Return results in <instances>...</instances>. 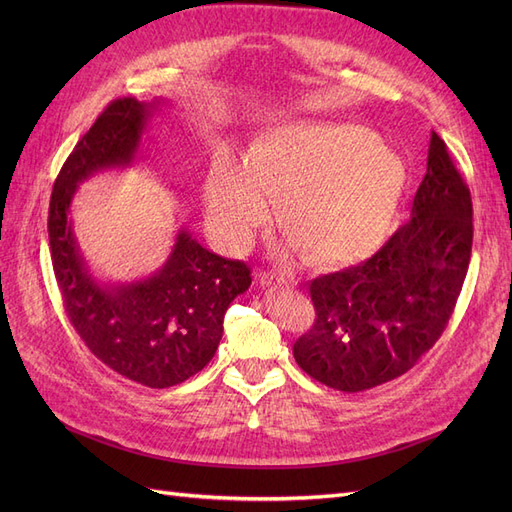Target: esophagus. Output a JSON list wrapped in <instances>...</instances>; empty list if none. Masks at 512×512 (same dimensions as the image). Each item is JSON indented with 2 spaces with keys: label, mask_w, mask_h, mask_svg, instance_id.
Wrapping results in <instances>:
<instances>
[{
  "label": "esophagus",
  "mask_w": 512,
  "mask_h": 512,
  "mask_svg": "<svg viewBox=\"0 0 512 512\" xmlns=\"http://www.w3.org/2000/svg\"><path fill=\"white\" fill-rule=\"evenodd\" d=\"M258 280H260V284L262 286H290L292 284V280L288 275H275V273H269V271H262L260 275H258Z\"/></svg>",
  "instance_id": "obj_1"
}]
</instances>
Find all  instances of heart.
I'll return each instance as SVG.
<instances>
[{"label":"heart","mask_w":512,"mask_h":512,"mask_svg":"<svg viewBox=\"0 0 512 512\" xmlns=\"http://www.w3.org/2000/svg\"><path fill=\"white\" fill-rule=\"evenodd\" d=\"M406 166L399 153L356 123L290 121L262 134L245 162H211L207 224L226 247L250 243L280 198V220L320 267L374 254L393 226Z\"/></svg>","instance_id":"1"}]
</instances>
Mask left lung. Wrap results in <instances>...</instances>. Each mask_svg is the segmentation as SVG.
Returning a JSON list of instances; mask_svg holds the SVG:
<instances>
[{
  "label": "left lung",
  "mask_w": 512,
  "mask_h": 512,
  "mask_svg": "<svg viewBox=\"0 0 512 512\" xmlns=\"http://www.w3.org/2000/svg\"><path fill=\"white\" fill-rule=\"evenodd\" d=\"M472 232L468 185L442 138L431 132L410 222L361 265L309 284L316 320L292 346L299 367L344 393L406 374L453 314L470 265Z\"/></svg>",
  "instance_id": "obj_1"
}]
</instances>
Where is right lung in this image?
Returning <instances> with one entry per match:
<instances>
[{
	"instance_id": "add662e5",
	"label": "right lung",
	"mask_w": 512,
	"mask_h": 512,
	"mask_svg": "<svg viewBox=\"0 0 512 512\" xmlns=\"http://www.w3.org/2000/svg\"><path fill=\"white\" fill-rule=\"evenodd\" d=\"M160 102L108 104L61 166L49 207V245L66 314L85 346L123 378L168 389L198 374L220 346L224 314L252 284L250 267L205 250L185 228L145 280L100 284L76 243L70 205L79 183L136 160Z\"/></svg>"
}]
</instances>
